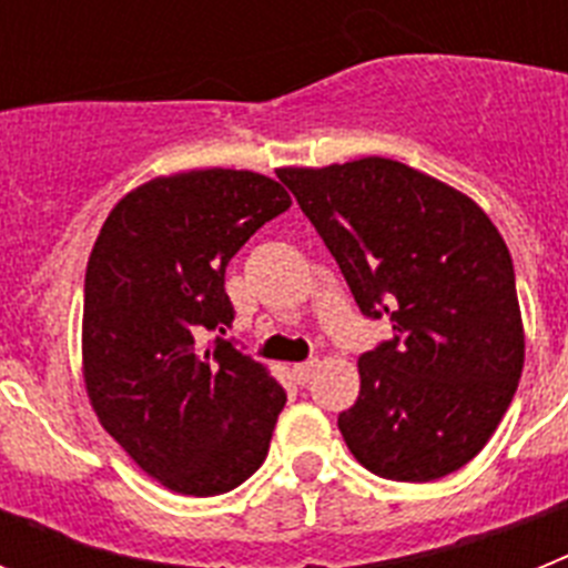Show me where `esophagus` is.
I'll use <instances>...</instances> for the list:
<instances>
[{
  "mask_svg": "<svg viewBox=\"0 0 568 568\" xmlns=\"http://www.w3.org/2000/svg\"><path fill=\"white\" fill-rule=\"evenodd\" d=\"M315 366H318V361H315V358H310V361H301V364H295V366H293V375H295V381H298V384H307V381L313 378Z\"/></svg>",
  "mask_w": 568,
  "mask_h": 568,
  "instance_id": "esophagus-1",
  "label": "esophagus"
}]
</instances>
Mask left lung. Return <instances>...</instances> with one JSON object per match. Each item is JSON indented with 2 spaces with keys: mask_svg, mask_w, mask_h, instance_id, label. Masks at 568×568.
Returning <instances> with one entry per match:
<instances>
[{
  "mask_svg": "<svg viewBox=\"0 0 568 568\" xmlns=\"http://www.w3.org/2000/svg\"><path fill=\"white\" fill-rule=\"evenodd\" d=\"M366 318L393 338L358 358L361 393L338 429L361 466L438 480L469 464L524 369L515 267L478 204L393 159L281 168Z\"/></svg>",
  "mask_w": 568,
  "mask_h": 568,
  "instance_id": "1",
  "label": "left lung"
}]
</instances>
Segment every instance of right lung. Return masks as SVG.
Instances as JSON below:
<instances>
[{
    "label": "right lung",
    "instance_id": "1",
    "mask_svg": "<svg viewBox=\"0 0 568 568\" xmlns=\"http://www.w3.org/2000/svg\"><path fill=\"white\" fill-rule=\"evenodd\" d=\"M275 179L190 170L110 210L84 273L82 358L90 404L124 453L170 491L210 498L267 458L287 393L224 333V270L290 207Z\"/></svg>",
    "mask_w": 568,
    "mask_h": 568
}]
</instances>
